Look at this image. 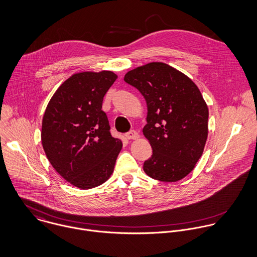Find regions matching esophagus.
Segmentation results:
<instances>
[{
	"label": "esophagus",
	"instance_id": "1",
	"mask_svg": "<svg viewBox=\"0 0 257 257\" xmlns=\"http://www.w3.org/2000/svg\"><path fill=\"white\" fill-rule=\"evenodd\" d=\"M125 136H126V138H127V139H129V140H132V139H138V138H139V134H138L135 130H131V131L127 132V133L125 134Z\"/></svg>",
	"mask_w": 257,
	"mask_h": 257
}]
</instances>
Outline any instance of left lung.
Wrapping results in <instances>:
<instances>
[{
    "mask_svg": "<svg viewBox=\"0 0 257 257\" xmlns=\"http://www.w3.org/2000/svg\"><path fill=\"white\" fill-rule=\"evenodd\" d=\"M124 80L147 103L143 134L153 154L144 162V172L162 182L182 180L194 170L207 138L208 109L200 89L187 75L163 62L130 70Z\"/></svg>",
    "mask_w": 257,
    "mask_h": 257,
    "instance_id": "1",
    "label": "left lung"
}]
</instances>
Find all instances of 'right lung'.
<instances>
[{"instance_id":"add662e5","label":"right lung","mask_w":257,"mask_h":257,"mask_svg":"<svg viewBox=\"0 0 257 257\" xmlns=\"http://www.w3.org/2000/svg\"><path fill=\"white\" fill-rule=\"evenodd\" d=\"M116 78L106 70L71 75L57 88L43 118L42 143L50 163L82 190L110 178L122 149L102 110L103 97Z\"/></svg>"}]
</instances>
